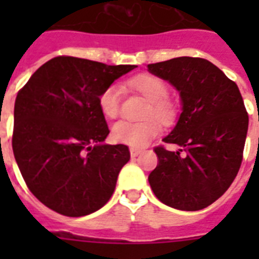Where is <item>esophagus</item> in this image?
Segmentation results:
<instances>
[{
    "instance_id": "obj_1",
    "label": "esophagus",
    "mask_w": 259,
    "mask_h": 259,
    "mask_svg": "<svg viewBox=\"0 0 259 259\" xmlns=\"http://www.w3.org/2000/svg\"><path fill=\"white\" fill-rule=\"evenodd\" d=\"M141 153V149H136V148H132V149H130V156H132V157H138Z\"/></svg>"
}]
</instances>
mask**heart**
<instances>
[{
    "instance_id": "heart-1",
    "label": "heart",
    "mask_w": 259,
    "mask_h": 259,
    "mask_svg": "<svg viewBox=\"0 0 259 259\" xmlns=\"http://www.w3.org/2000/svg\"><path fill=\"white\" fill-rule=\"evenodd\" d=\"M130 86L150 102V107L145 117L149 119L141 122L119 121L113 126V138L119 144L144 148L160 133L158 121L168 125L175 118V107L166 98L169 95V89L162 79L154 75H138L130 80ZM119 101H121V87L118 84H110L99 95L98 103L102 114L106 118H115L119 114ZM150 116L156 118H150Z\"/></svg>"
}]
</instances>
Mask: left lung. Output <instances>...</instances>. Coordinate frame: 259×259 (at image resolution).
<instances>
[{
	"label": "left lung",
	"instance_id": "obj_1",
	"mask_svg": "<svg viewBox=\"0 0 259 259\" xmlns=\"http://www.w3.org/2000/svg\"><path fill=\"white\" fill-rule=\"evenodd\" d=\"M148 71L170 83L181 102L180 117L162 140L179 149L154 148L158 164L148 179L152 191L172 208H205L229 189L241 166L249 115L239 89L200 58H175L149 64Z\"/></svg>",
	"mask_w": 259,
	"mask_h": 259
}]
</instances>
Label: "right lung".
Instances as JSON below:
<instances>
[{
    "label": "right lung",
    "instance_id": "1",
    "mask_svg": "<svg viewBox=\"0 0 259 259\" xmlns=\"http://www.w3.org/2000/svg\"><path fill=\"white\" fill-rule=\"evenodd\" d=\"M137 66L72 56L42 64L14 103L13 153L28 188L66 217H84L113 195L129 148L105 144L110 130L99 95Z\"/></svg>",
    "mask_w": 259,
    "mask_h": 259
}]
</instances>
